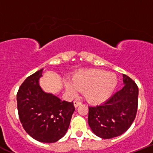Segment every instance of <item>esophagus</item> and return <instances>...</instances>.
<instances>
[{
	"label": "esophagus",
	"instance_id": "esophagus-1",
	"mask_svg": "<svg viewBox=\"0 0 153 153\" xmlns=\"http://www.w3.org/2000/svg\"><path fill=\"white\" fill-rule=\"evenodd\" d=\"M81 105V102H79V101L78 100H75L74 101V106L75 107V108H77V107L80 106V105Z\"/></svg>",
	"mask_w": 153,
	"mask_h": 153
}]
</instances>
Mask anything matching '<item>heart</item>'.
<instances>
[{"mask_svg": "<svg viewBox=\"0 0 153 153\" xmlns=\"http://www.w3.org/2000/svg\"><path fill=\"white\" fill-rule=\"evenodd\" d=\"M70 81L65 82L68 93L84 92L87 100L93 104L102 103L109 99L117 85L115 74L100 69L78 71L71 77Z\"/></svg>", "mask_w": 153, "mask_h": 153, "instance_id": "b5f03b06", "label": "heart"}]
</instances>
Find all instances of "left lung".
Instances as JSON below:
<instances>
[{"instance_id":"1","label":"left lung","mask_w":153,"mask_h":153,"mask_svg":"<svg viewBox=\"0 0 153 153\" xmlns=\"http://www.w3.org/2000/svg\"><path fill=\"white\" fill-rule=\"evenodd\" d=\"M123 83L124 87L103 104L89 107V126L101 138L110 139L121 135L135 119L138 87L126 75H123Z\"/></svg>"}]
</instances>
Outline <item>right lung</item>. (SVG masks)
Returning a JSON list of instances; mask_svg holds the SVG:
<instances>
[{
  "label": "right lung",
  "mask_w": 153,
  "mask_h": 153,
  "mask_svg": "<svg viewBox=\"0 0 153 153\" xmlns=\"http://www.w3.org/2000/svg\"><path fill=\"white\" fill-rule=\"evenodd\" d=\"M42 69L25 80L17 93L19 120L24 129L39 142L54 143L65 135L75 111L73 102L61 101L39 85Z\"/></svg>",
  "instance_id": "obj_1"
}]
</instances>
